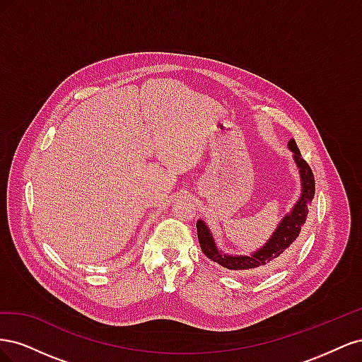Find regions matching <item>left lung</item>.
I'll return each mask as SVG.
<instances>
[{
	"instance_id": "left-lung-1",
	"label": "left lung",
	"mask_w": 362,
	"mask_h": 362,
	"mask_svg": "<svg viewBox=\"0 0 362 362\" xmlns=\"http://www.w3.org/2000/svg\"><path fill=\"white\" fill-rule=\"evenodd\" d=\"M288 148L294 152V161L298 164L302 178V196L298 204L294 205L293 211L282 218V222L279 223L275 234L272 235L266 246H262L250 257L222 254V250H217L214 245L210 229L206 228V225L202 221H198L196 229H198L199 245L205 257H208L214 262H218L222 267L234 272H261L281 264L282 258L287 255L288 247H291L293 243H296V240H298L302 231L306 216H308L310 211L311 201L315 193V181L310 164L302 158L300 151L294 140H290Z\"/></svg>"
}]
</instances>
